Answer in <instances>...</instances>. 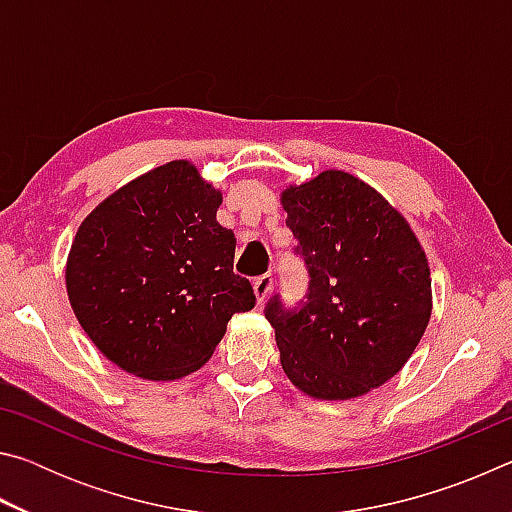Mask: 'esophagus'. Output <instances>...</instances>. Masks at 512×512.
Here are the masks:
<instances>
[{
  "mask_svg": "<svg viewBox=\"0 0 512 512\" xmlns=\"http://www.w3.org/2000/svg\"><path fill=\"white\" fill-rule=\"evenodd\" d=\"M273 282H275V280H273V275H271V273L255 277L253 289H255V298H257L259 305H262V302L268 298V293L273 291Z\"/></svg>",
  "mask_w": 512,
  "mask_h": 512,
  "instance_id": "1",
  "label": "esophagus"
}]
</instances>
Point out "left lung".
Listing matches in <instances>:
<instances>
[{"label": "left lung", "instance_id": "left-lung-1", "mask_svg": "<svg viewBox=\"0 0 512 512\" xmlns=\"http://www.w3.org/2000/svg\"><path fill=\"white\" fill-rule=\"evenodd\" d=\"M282 207L311 277L298 307L273 296L264 309L282 368L316 400L366 395L402 370L429 325L427 255L404 216L345 171L287 187Z\"/></svg>", "mask_w": 512, "mask_h": 512}]
</instances>
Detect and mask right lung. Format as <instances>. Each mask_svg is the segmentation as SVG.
Returning a JSON list of instances; mask_svg holds the SVG:
<instances>
[{
  "instance_id": "add662e5",
  "label": "right lung",
  "mask_w": 512,
  "mask_h": 512,
  "mask_svg": "<svg viewBox=\"0 0 512 512\" xmlns=\"http://www.w3.org/2000/svg\"><path fill=\"white\" fill-rule=\"evenodd\" d=\"M221 192L173 160L88 214L67 257L69 305L121 370L169 381L203 366L232 314L255 307L232 271L235 232L216 221Z\"/></svg>"
}]
</instances>
